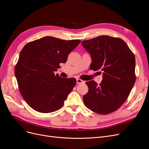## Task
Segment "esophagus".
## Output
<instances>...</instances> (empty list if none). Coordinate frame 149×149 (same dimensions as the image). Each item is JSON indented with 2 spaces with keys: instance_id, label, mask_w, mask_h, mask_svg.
Wrapping results in <instances>:
<instances>
[{
  "instance_id": "1",
  "label": "esophagus",
  "mask_w": 149,
  "mask_h": 149,
  "mask_svg": "<svg viewBox=\"0 0 149 149\" xmlns=\"http://www.w3.org/2000/svg\"><path fill=\"white\" fill-rule=\"evenodd\" d=\"M85 81L82 80H81L80 79H77V84H84Z\"/></svg>"
}]
</instances>
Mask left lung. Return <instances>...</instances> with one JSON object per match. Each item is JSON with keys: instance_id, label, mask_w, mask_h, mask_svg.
Listing matches in <instances>:
<instances>
[{"instance_id": "8db88e82", "label": "left lung", "mask_w": 149, "mask_h": 149, "mask_svg": "<svg viewBox=\"0 0 149 149\" xmlns=\"http://www.w3.org/2000/svg\"><path fill=\"white\" fill-rule=\"evenodd\" d=\"M92 58L90 69L103 72L100 85L86 81L88 92L84 95L86 107L96 113L116 111L128 98L136 81L135 56L126 43L119 38L102 35L81 41Z\"/></svg>"}]
</instances>
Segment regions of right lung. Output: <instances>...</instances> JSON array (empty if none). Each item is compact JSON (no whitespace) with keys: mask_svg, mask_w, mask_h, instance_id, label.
Instances as JSON below:
<instances>
[{"mask_svg":"<svg viewBox=\"0 0 149 149\" xmlns=\"http://www.w3.org/2000/svg\"><path fill=\"white\" fill-rule=\"evenodd\" d=\"M80 42L45 36L27 43L22 49L15 75L22 97L35 111L49 113L63 107L76 79L60 77L54 72Z\"/></svg>","mask_w":149,"mask_h":149,"instance_id":"right-lung-1","label":"right lung"}]
</instances>
